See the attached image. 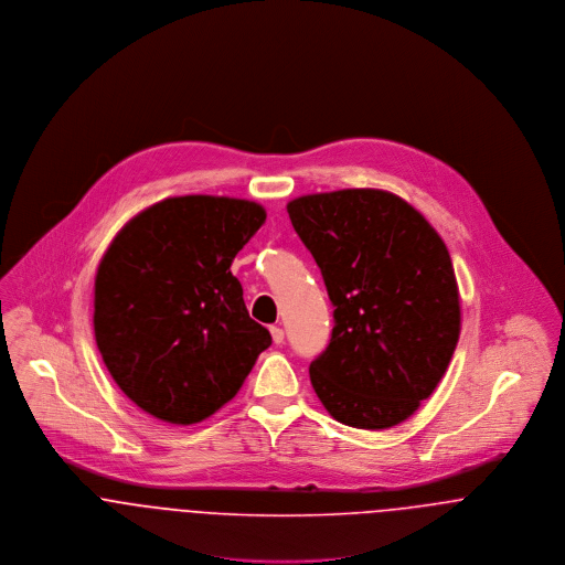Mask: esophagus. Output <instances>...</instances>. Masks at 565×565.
I'll use <instances>...</instances> for the list:
<instances>
[{
  "label": "esophagus",
  "instance_id": "34e87169",
  "mask_svg": "<svg viewBox=\"0 0 565 565\" xmlns=\"http://www.w3.org/2000/svg\"><path fill=\"white\" fill-rule=\"evenodd\" d=\"M270 335L275 344H284V329L281 327H270Z\"/></svg>",
  "mask_w": 565,
  "mask_h": 565
}]
</instances>
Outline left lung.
I'll use <instances>...</instances> for the list:
<instances>
[{"instance_id": "left-lung-1", "label": "left lung", "mask_w": 565, "mask_h": 565, "mask_svg": "<svg viewBox=\"0 0 565 565\" xmlns=\"http://www.w3.org/2000/svg\"><path fill=\"white\" fill-rule=\"evenodd\" d=\"M288 214L312 253L333 329L310 364L324 409L355 429H390L429 398L459 340L455 270L438 232L392 192L299 196Z\"/></svg>"}]
</instances>
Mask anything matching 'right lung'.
<instances>
[{
  "mask_svg": "<svg viewBox=\"0 0 565 565\" xmlns=\"http://www.w3.org/2000/svg\"><path fill=\"white\" fill-rule=\"evenodd\" d=\"M262 205L189 194L131 218L95 277V340L142 412L192 425L236 396L270 347L230 266L264 225Z\"/></svg>",
  "mask_w": 565,
  "mask_h": 565,
  "instance_id": "right-lung-1",
  "label": "right lung"
}]
</instances>
